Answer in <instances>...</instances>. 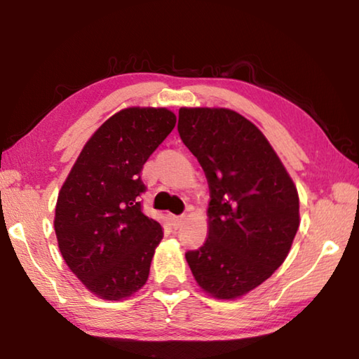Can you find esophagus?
<instances>
[{
  "mask_svg": "<svg viewBox=\"0 0 359 359\" xmlns=\"http://www.w3.org/2000/svg\"><path fill=\"white\" fill-rule=\"evenodd\" d=\"M171 222L175 228H179L182 222H184V215H171Z\"/></svg>",
  "mask_w": 359,
  "mask_h": 359,
  "instance_id": "obj_1",
  "label": "esophagus"
}]
</instances>
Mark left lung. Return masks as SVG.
I'll list each match as a JSON object with an SVG mask.
<instances>
[{"instance_id":"obj_1","label":"left lung","mask_w":359,"mask_h":359,"mask_svg":"<svg viewBox=\"0 0 359 359\" xmlns=\"http://www.w3.org/2000/svg\"><path fill=\"white\" fill-rule=\"evenodd\" d=\"M180 139L210 191L208 239L185 253L205 293L236 299L288 257L299 228V196L280 158L250 120L224 107H180Z\"/></svg>"}]
</instances>
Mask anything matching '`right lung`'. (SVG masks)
<instances>
[{
  "label": "right lung",
  "instance_id": "obj_1",
  "mask_svg": "<svg viewBox=\"0 0 359 359\" xmlns=\"http://www.w3.org/2000/svg\"><path fill=\"white\" fill-rule=\"evenodd\" d=\"M166 107H126L83 145L58 193V248L85 288L126 299L149 278L161 224L142 212L141 171L175 126Z\"/></svg>",
  "mask_w": 359,
  "mask_h": 359
}]
</instances>
